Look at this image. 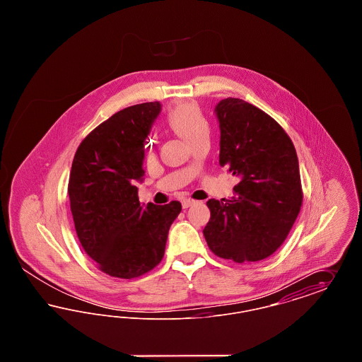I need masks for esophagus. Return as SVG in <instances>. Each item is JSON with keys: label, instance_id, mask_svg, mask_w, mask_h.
<instances>
[{"label": "esophagus", "instance_id": "esophagus-1", "mask_svg": "<svg viewBox=\"0 0 362 362\" xmlns=\"http://www.w3.org/2000/svg\"><path fill=\"white\" fill-rule=\"evenodd\" d=\"M195 204V201L194 199H191V198H185V199H182V206L185 207V209H187V207L191 206V205H194Z\"/></svg>", "mask_w": 362, "mask_h": 362}]
</instances>
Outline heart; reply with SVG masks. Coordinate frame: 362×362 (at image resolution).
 <instances>
[{"label": "heart", "mask_w": 362, "mask_h": 362, "mask_svg": "<svg viewBox=\"0 0 362 362\" xmlns=\"http://www.w3.org/2000/svg\"><path fill=\"white\" fill-rule=\"evenodd\" d=\"M167 122L173 132L185 138L189 144L209 132V123L197 103L175 105L168 112Z\"/></svg>", "instance_id": "obj_1"}]
</instances>
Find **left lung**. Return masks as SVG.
<instances>
[{"label":"left lung","instance_id":"obj_1","mask_svg":"<svg viewBox=\"0 0 362 362\" xmlns=\"http://www.w3.org/2000/svg\"><path fill=\"white\" fill-rule=\"evenodd\" d=\"M214 111L220 165L240 182L230 199L207 201V245L238 263L269 258L288 238L303 204L294 145L270 115L241 99H224Z\"/></svg>","mask_w":362,"mask_h":362}]
</instances>
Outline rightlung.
Instances as JSON below:
<instances>
[{
	"mask_svg": "<svg viewBox=\"0 0 362 362\" xmlns=\"http://www.w3.org/2000/svg\"><path fill=\"white\" fill-rule=\"evenodd\" d=\"M161 104L123 108L86 136L71 163L70 210L84 251L99 270L117 278L144 276L161 262L177 201L141 205L145 139Z\"/></svg>",
	"mask_w": 362,
	"mask_h": 362,
	"instance_id": "1",
	"label": "right lung"
}]
</instances>
